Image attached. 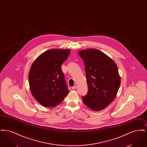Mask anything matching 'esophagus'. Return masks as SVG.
Returning <instances> with one entry per match:
<instances>
[{"mask_svg": "<svg viewBox=\"0 0 147 147\" xmlns=\"http://www.w3.org/2000/svg\"><path fill=\"white\" fill-rule=\"evenodd\" d=\"M71 89H72L73 90H76V86H72Z\"/></svg>", "mask_w": 147, "mask_h": 147, "instance_id": "esophagus-1", "label": "esophagus"}]
</instances>
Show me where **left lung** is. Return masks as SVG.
I'll return each mask as SVG.
<instances>
[{
  "label": "left lung",
  "mask_w": 147,
  "mask_h": 147,
  "mask_svg": "<svg viewBox=\"0 0 147 147\" xmlns=\"http://www.w3.org/2000/svg\"><path fill=\"white\" fill-rule=\"evenodd\" d=\"M78 54L84 61L88 87L83 101L93 111L102 110L112 102L119 90L121 78L117 66L98 49H84Z\"/></svg>",
  "instance_id": "1"
}]
</instances>
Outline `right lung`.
<instances>
[{
    "instance_id": "obj_1",
    "label": "right lung",
    "mask_w": 147,
    "mask_h": 147,
    "mask_svg": "<svg viewBox=\"0 0 147 147\" xmlns=\"http://www.w3.org/2000/svg\"><path fill=\"white\" fill-rule=\"evenodd\" d=\"M69 49H49L38 56L28 74L30 90L43 106L53 107L69 93L61 65L69 55Z\"/></svg>"
}]
</instances>
